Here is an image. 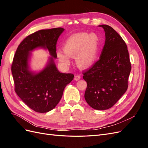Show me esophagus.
Here are the masks:
<instances>
[{"instance_id": "obj_1", "label": "esophagus", "mask_w": 148, "mask_h": 148, "mask_svg": "<svg viewBox=\"0 0 148 148\" xmlns=\"http://www.w3.org/2000/svg\"><path fill=\"white\" fill-rule=\"evenodd\" d=\"M80 78H81V77H80L79 75H75L74 79L75 80V81H78V80H79Z\"/></svg>"}]
</instances>
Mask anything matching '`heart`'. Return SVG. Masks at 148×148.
Segmentation results:
<instances>
[{
	"label": "heart",
	"mask_w": 148,
	"mask_h": 148,
	"mask_svg": "<svg viewBox=\"0 0 148 148\" xmlns=\"http://www.w3.org/2000/svg\"><path fill=\"white\" fill-rule=\"evenodd\" d=\"M101 41L96 33H79L71 35L64 44V51L58 50L57 56L60 63L68 66L70 57H75L77 64L88 68L95 63L99 54Z\"/></svg>",
	"instance_id": "heart-1"
}]
</instances>
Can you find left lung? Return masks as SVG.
Wrapping results in <instances>:
<instances>
[{
  "mask_svg": "<svg viewBox=\"0 0 148 148\" xmlns=\"http://www.w3.org/2000/svg\"><path fill=\"white\" fill-rule=\"evenodd\" d=\"M105 31L106 41L99 59L83 71L87 83L84 93L86 102L96 110L110 109L128 88L132 69L126 43L107 25H99Z\"/></svg>",
  "mask_w": 148,
  "mask_h": 148,
  "instance_id": "8db88e82",
  "label": "left lung"
}]
</instances>
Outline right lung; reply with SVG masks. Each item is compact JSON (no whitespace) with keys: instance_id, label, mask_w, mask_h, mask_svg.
<instances>
[{"instance_id":"1","label":"right lung","mask_w":148,"mask_h":148,"mask_svg":"<svg viewBox=\"0 0 148 148\" xmlns=\"http://www.w3.org/2000/svg\"><path fill=\"white\" fill-rule=\"evenodd\" d=\"M64 29H42L25 38L18 47L12 65L15 91L29 108L39 113L52 110L60 101L65 86L74 75L62 73L53 61L57 58L56 44ZM47 49L52 56L43 70L34 73L29 70V60L34 49Z\"/></svg>"}]
</instances>
